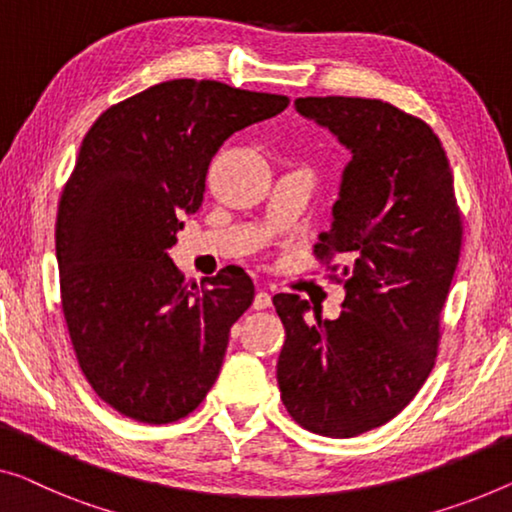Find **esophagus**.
<instances>
[{"label":"esophagus","mask_w":512,"mask_h":512,"mask_svg":"<svg viewBox=\"0 0 512 512\" xmlns=\"http://www.w3.org/2000/svg\"><path fill=\"white\" fill-rule=\"evenodd\" d=\"M271 305V294L264 292V289H259L255 294V301H253V308L255 310H266Z\"/></svg>","instance_id":"esophagus-1"}]
</instances>
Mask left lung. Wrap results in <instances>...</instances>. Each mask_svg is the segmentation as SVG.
I'll list each match as a JSON object with an SVG mask.
<instances>
[{"label":"left lung","instance_id":"8db88e82","mask_svg":"<svg viewBox=\"0 0 512 512\" xmlns=\"http://www.w3.org/2000/svg\"><path fill=\"white\" fill-rule=\"evenodd\" d=\"M296 110L352 151L331 230L312 250L347 294L338 319H308V301L273 296L285 326L278 386L305 430L349 439L398 416L430 377L462 211L446 151L423 119L356 96L296 98ZM340 254L345 267L334 264Z\"/></svg>","mask_w":512,"mask_h":512}]
</instances>
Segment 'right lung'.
Returning <instances> with one entry per match:
<instances>
[{"label":"right lung","instance_id":"right-lung-1","mask_svg":"<svg viewBox=\"0 0 512 512\" xmlns=\"http://www.w3.org/2000/svg\"><path fill=\"white\" fill-rule=\"evenodd\" d=\"M287 105L181 78L110 105L82 140L55 225L61 310L82 375L121 416L174 423L218 379L255 285L225 266L197 287L167 250L181 218L200 211L220 144Z\"/></svg>","mask_w":512,"mask_h":512}]
</instances>
